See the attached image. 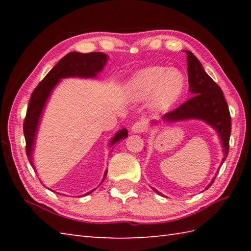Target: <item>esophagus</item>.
<instances>
[{
	"mask_svg": "<svg viewBox=\"0 0 251 251\" xmlns=\"http://www.w3.org/2000/svg\"><path fill=\"white\" fill-rule=\"evenodd\" d=\"M147 129V124L145 122H136L134 125L131 126V131L135 132V134H141V132L146 131Z\"/></svg>",
	"mask_w": 251,
	"mask_h": 251,
	"instance_id": "esophagus-1",
	"label": "esophagus"
}]
</instances>
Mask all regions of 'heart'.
Masks as SVG:
<instances>
[{
	"label": "heart",
	"mask_w": 251,
	"mask_h": 251,
	"mask_svg": "<svg viewBox=\"0 0 251 251\" xmlns=\"http://www.w3.org/2000/svg\"><path fill=\"white\" fill-rule=\"evenodd\" d=\"M185 78L177 69L154 66L137 72L127 84V93L131 98H151L154 108L164 111L170 108L183 94Z\"/></svg>",
	"instance_id": "1"
}]
</instances>
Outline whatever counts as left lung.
<instances>
[{
	"label": "left lung",
	"instance_id": "1",
	"mask_svg": "<svg viewBox=\"0 0 251 251\" xmlns=\"http://www.w3.org/2000/svg\"><path fill=\"white\" fill-rule=\"evenodd\" d=\"M186 56H188L190 84L189 92L193 96L178 108L167 112L163 116V120L176 122L188 119H199L214 127L222 141L223 152H225V156L222 158L223 163L227 157L231 136V115L226 100L223 96L222 89L205 72L200 60L190 50H186ZM215 179L216 178L212 179L206 189L210 188ZM154 191L161 195L156 190Z\"/></svg>",
	"mask_w": 251,
	"mask_h": 251
}]
</instances>
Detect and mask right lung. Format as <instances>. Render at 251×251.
<instances>
[{
  "label": "right lung",
  "mask_w": 251,
  "mask_h": 251,
  "mask_svg": "<svg viewBox=\"0 0 251 251\" xmlns=\"http://www.w3.org/2000/svg\"><path fill=\"white\" fill-rule=\"evenodd\" d=\"M105 62L106 55L103 54V52L95 51L88 52V54H81V52L77 51L69 52V54L62 57L58 61L57 65L47 73V75L34 88L33 93L31 95L28 109H26V114L24 121L25 153L32 167H33V164H32L31 153L32 150H33L36 128L37 125H39V121L42 111H43L44 104L47 98H49L51 89L56 86L58 81L63 77H95L98 72L102 70ZM127 136H128V131H127L126 128H123L111 140V146H113L115 142H119L122 139H125ZM105 176L106 172L104 174V178ZM93 191L88 192L85 195L90 194Z\"/></svg>",
  "instance_id": "1"
}]
</instances>
